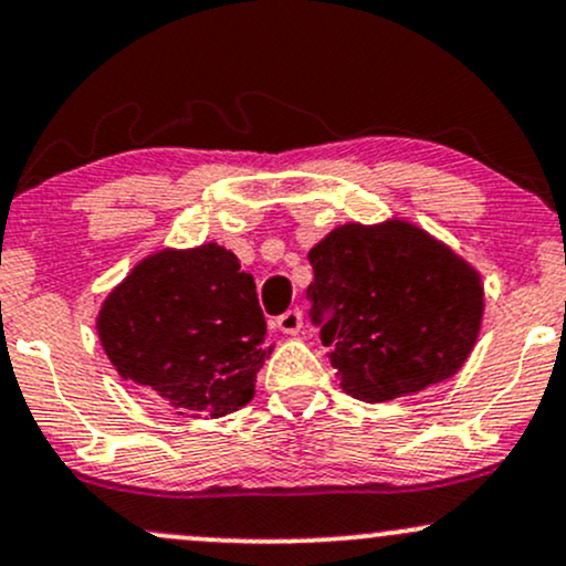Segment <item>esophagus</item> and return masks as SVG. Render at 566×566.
<instances>
[{
  "label": "esophagus",
  "instance_id": "esophagus-1",
  "mask_svg": "<svg viewBox=\"0 0 566 566\" xmlns=\"http://www.w3.org/2000/svg\"><path fill=\"white\" fill-rule=\"evenodd\" d=\"M276 327L282 329L284 335H297L303 329V311L292 308V311H287V314H282L276 319Z\"/></svg>",
  "mask_w": 566,
  "mask_h": 566
}]
</instances>
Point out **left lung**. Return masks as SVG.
I'll return each mask as SVG.
<instances>
[{"label": "left lung", "instance_id": "8db88e82", "mask_svg": "<svg viewBox=\"0 0 566 566\" xmlns=\"http://www.w3.org/2000/svg\"><path fill=\"white\" fill-rule=\"evenodd\" d=\"M314 322L343 391L391 401L450 380L476 346L482 274L401 218L337 226L308 250Z\"/></svg>", "mask_w": 566, "mask_h": 566}]
</instances>
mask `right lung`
Instances as JSON below:
<instances>
[{
	"label": "right lung",
	"instance_id": "obj_1",
	"mask_svg": "<svg viewBox=\"0 0 566 566\" xmlns=\"http://www.w3.org/2000/svg\"><path fill=\"white\" fill-rule=\"evenodd\" d=\"M95 329L116 373L184 418L244 407L274 350L252 274L218 242L143 258L101 303Z\"/></svg>",
	"mask_w": 566,
	"mask_h": 566
}]
</instances>
